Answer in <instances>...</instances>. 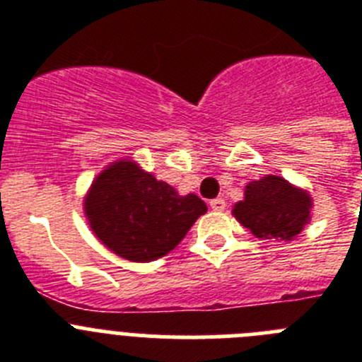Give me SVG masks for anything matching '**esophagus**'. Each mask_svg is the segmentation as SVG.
<instances>
[{
	"instance_id": "1",
	"label": "esophagus",
	"mask_w": 362,
	"mask_h": 362,
	"mask_svg": "<svg viewBox=\"0 0 362 362\" xmlns=\"http://www.w3.org/2000/svg\"><path fill=\"white\" fill-rule=\"evenodd\" d=\"M210 209L216 210V212H223V210L226 209V201L221 199V197H217V199H212V201H210Z\"/></svg>"
}]
</instances>
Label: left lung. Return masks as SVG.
Here are the masks:
<instances>
[{"mask_svg": "<svg viewBox=\"0 0 362 362\" xmlns=\"http://www.w3.org/2000/svg\"><path fill=\"white\" fill-rule=\"evenodd\" d=\"M310 192L279 175H264L245 187L232 216L259 239L293 241L312 221Z\"/></svg>", "mask_w": 362, "mask_h": 362, "instance_id": "1", "label": "left lung"}]
</instances>
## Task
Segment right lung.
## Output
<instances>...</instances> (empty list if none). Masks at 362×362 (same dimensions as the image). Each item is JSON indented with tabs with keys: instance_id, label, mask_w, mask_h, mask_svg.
Returning <instances> with one entry per match:
<instances>
[{
	"instance_id": "add662e5",
	"label": "right lung",
	"mask_w": 362,
	"mask_h": 362,
	"mask_svg": "<svg viewBox=\"0 0 362 362\" xmlns=\"http://www.w3.org/2000/svg\"><path fill=\"white\" fill-rule=\"evenodd\" d=\"M83 210L108 250L127 261L150 263L183 241L206 204L196 194L179 196L132 158H121L95 175Z\"/></svg>"
}]
</instances>
